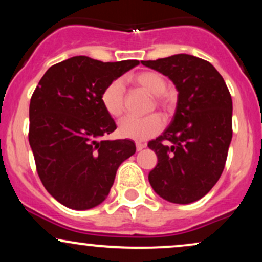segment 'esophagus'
I'll return each mask as SVG.
<instances>
[{
    "label": "esophagus",
    "mask_w": 262,
    "mask_h": 262,
    "mask_svg": "<svg viewBox=\"0 0 262 262\" xmlns=\"http://www.w3.org/2000/svg\"><path fill=\"white\" fill-rule=\"evenodd\" d=\"M135 145H137V151H140V150H143L144 148H145V144L140 143V141H137V143H135Z\"/></svg>",
    "instance_id": "1"
}]
</instances>
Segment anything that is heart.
<instances>
[{
    "instance_id": "heart-1",
    "label": "heart",
    "mask_w": 262,
    "mask_h": 262,
    "mask_svg": "<svg viewBox=\"0 0 262 262\" xmlns=\"http://www.w3.org/2000/svg\"><path fill=\"white\" fill-rule=\"evenodd\" d=\"M130 82L135 86L145 90L150 95H152L155 104L158 107L166 108L171 104V96L167 91L166 79L160 73L156 71H140V73L132 75L129 77ZM125 90L124 83L121 79L111 81L104 87L101 93V103L104 111L111 117H121L124 112ZM164 128V121L159 114H150V116L141 117H125L119 122L118 133L123 138L133 140H148L155 137Z\"/></svg>"
}]
</instances>
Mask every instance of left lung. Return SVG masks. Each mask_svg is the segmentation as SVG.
I'll return each mask as SVG.
<instances>
[{"label": "left lung", "instance_id": "1", "mask_svg": "<svg viewBox=\"0 0 262 262\" xmlns=\"http://www.w3.org/2000/svg\"><path fill=\"white\" fill-rule=\"evenodd\" d=\"M141 64L175 83L172 122L148 146L158 155L149 182L159 196L187 204L206 196L223 172L233 127V102L224 79L206 60L188 54Z\"/></svg>", "mask_w": 262, "mask_h": 262}]
</instances>
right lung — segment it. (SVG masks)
<instances>
[{
	"instance_id": "add662e5",
	"label": "right lung",
	"mask_w": 262,
	"mask_h": 262,
	"mask_svg": "<svg viewBox=\"0 0 262 262\" xmlns=\"http://www.w3.org/2000/svg\"><path fill=\"white\" fill-rule=\"evenodd\" d=\"M138 64L74 56L48 69L33 92L28 138L37 172L68 208L85 210L103 202L119 165L137 150L132 140L102 139L117 125L101 93Z\"/></svg>"
}]
</instances>
